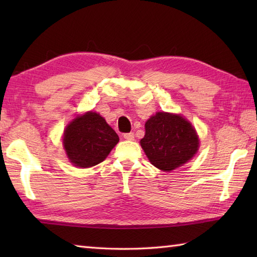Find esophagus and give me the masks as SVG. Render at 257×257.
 Instances as JSON below:
<instances>
[{"mask_svg": "<svg viewBox=\"0 0 257 257\" xmlns=\"http://www.w3.org/2000/svg\"><path fill=\"white\" fill-rule=\"evenodd\" d=\"M123 138H124L125 140H134V139H135V135H134V133L124 134V135H123Z\"/></svg>", "mask_w": 257, "mask_h": 257, "instance_id": "34e87169", "label": "esophagus"}]
</instances>
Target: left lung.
Segmentation results:
<instances>
[{
  "label": "left lung",
  "instance_id": "8db88e82",
  "mask_svg": "<svg viewBox=\"0 0 257 257\" xmlns=\"http://www.w3.org/2000/svg\"><path fill=\"white\" fill-rule=\"evenodd\" d=\"M140 140L151 165L170 172L192 159L199 150V137L190 121L180 114L157 112L146 121Z\"/></svg>",
  "mask_w": 257,
  "mask_h": 257
}]
</instances>
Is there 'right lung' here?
I'll return each instance as SVG.
<instances>
[{
  "mask_svg": "<svg viewBox=\"0 0 257 257\" xmlns=\"http://www.w3.org/2000/svg\"><path fill=\"white\" fill-rule=\"evenodd\" d=\"M118 141L116 132L94 111L74 118L63 136L68 160L78 168H90L102 162Z\"/></svg>",
  "mask_w": 257,
  "mask_h": 257,
  "instance_id": "right-lung-1",
  "label": "right lung"
}]
</instances>
